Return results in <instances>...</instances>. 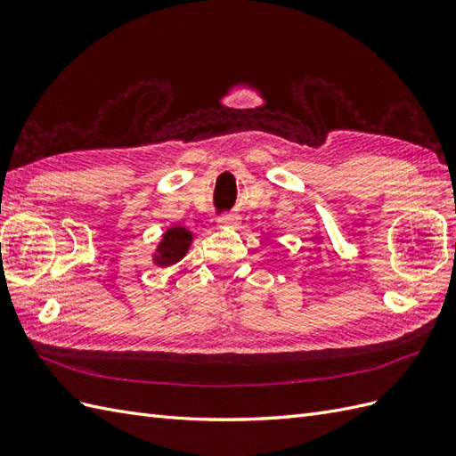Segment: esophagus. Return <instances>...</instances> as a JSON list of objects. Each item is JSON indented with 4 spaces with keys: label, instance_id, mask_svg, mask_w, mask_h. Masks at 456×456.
<instances>
[{
    "label": "esophagus",
    "instance_id": "obj_1",
    "mask_svg": "<svg viewBox=\"0 0 456 456\" xmlns=\"http://www.w3.org/2000/svg\"><path fill=\"white\" fill-rule=\"evenodd\" d=\"M218 226L220 228H236L238 226V218L233 215H223L218 218Z\"/></svg>",
    "mask_w": 456,
    "mask_h": 456
}]
</instances>
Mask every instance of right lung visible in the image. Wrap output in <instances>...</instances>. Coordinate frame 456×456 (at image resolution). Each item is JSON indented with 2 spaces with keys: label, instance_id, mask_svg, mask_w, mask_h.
<instances>
[{
  "label": "right lung",
  "instance_id": "add662e5",
  "mask_svg": "<svg viewBox=\"0 0 456 456\" xmlns=\"http://www.w3.org/2000/svg\"><path fill=\"white\" fill-rule=\"evenodd\" d=\"M191 240H194V233L186 230L184 226H171L163 233V240L159 241L154 253V262L161 268L176 265V262L183 260L188 253Z\"/></svg>",
  "mask_w": 456,
  "mask_h": 456
}]
</instances>
